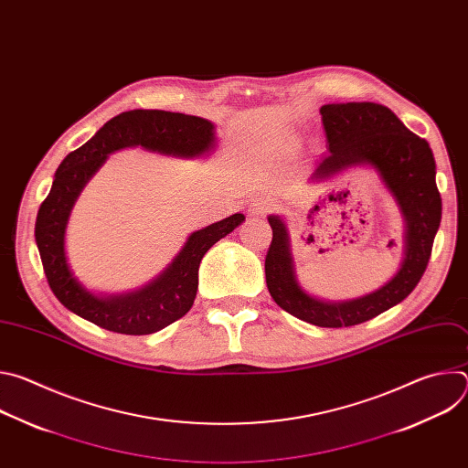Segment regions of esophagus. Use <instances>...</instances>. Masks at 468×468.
Instances as JSON below:
<instances>
[{
    "label": "esophagus",
    "instance_id": "obj_1",
    "mask_svg": "<svg viewBox=\"0 0 468 468\" xmlns=\"http://www.w3.org/2000/svg\"><path fill=\"white\" fill-rule=\"evenodd\" d=\"M271 209L272 207L269 202H266V199H255V202L250 206V215L253 218H259V217H264Z\"/></svg>",
    "mask_w": 468,
    "mask_h": 468
}]
</instances>
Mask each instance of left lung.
<instances>
[{
  "label": "left lung",
  "instance_id": "8db88e82",
  "mask_svg": "<svg viewBox=\"0 0 468 468\" xmlns=\"http://www.w3.org/2000/svg\"><path fill=\"white\" fill-rule=\"evenodd\" d=\"M327 154L316 163L311 183H324L359 165L372 166L404 217V261L378 291L346 302H324L307 294L294 272L289 229L271 215L272 242L264 259L266 287L292 316L320 327L363 324L406 300L419 285L441 224V194L430 144L411 133L388 107L372 101L320 107Z\"/></svg>",
  "mask_w": 468,
  "mask_h": 468
}]
</instances>
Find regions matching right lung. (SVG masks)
<instances>
[{
	"instance_id": "obj_1",
	"label": "right lung",
	"mask_w": 468,
	"mask_h": 468,
	"mask_svg": "<svg viewBox=\"0 0 468 468\" xmlns=\"http://www.w3.org/2000/svg\"><path fill=\"white\" fill-rule=\"evenodd\" d=\"M135 146L174 157H202L215 146V125L199 116L144 109L111 118L89 143L66 155L57 168L51 190L37 215L35 240L49 289L66 309L114 333L150 335L188 313L197 291L202 257L240 226L244 215H231L190 233L166 271L143 289L116 296L92 294L78 282L66 259V224L76 199L107 155Z\"/></svg>"
}]
</instances>
